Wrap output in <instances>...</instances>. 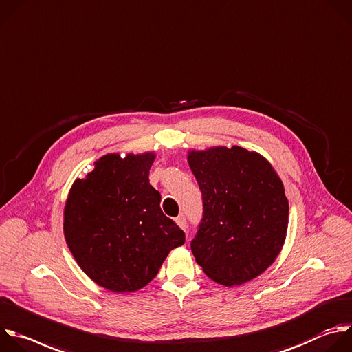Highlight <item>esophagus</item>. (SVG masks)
Instances as JSON below:
<instances>
[{"label": "esophagus", "mask_w": 352, "mask_h": 352, "mask_svg": "<svg viewBox=\"0 0 352 352\" xmlns=\"http://www.w3.org/2000/svg\"><path fill=\"white\" fill-rule=\"evenodd\" d=\"M176 223L183 229V230H186L187 229V221H186V217L182 214V215H179L177 218H176Z\"/></svg>", "instance_id": "obj_1"}]
</instances>
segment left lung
Listing matches in <instances>:
<instances>
[{
    "label": "left lung",
    "instance_id": "obj_1",
    "mask_svg": "<svg viewBox=\"0 0 352 352\" xmlns=\"http://www.w3.org/2000/svg\"><path fill=\"white\" fill-rule=\"evenodd\" d=\"M202 218L191 251L205 274L223 286L256 277L283 247L289 201L270 164L241 147L191 151Z\"/></svg>",
    "mask_w": 352,
    "mask_h": 352
}]
</instances>
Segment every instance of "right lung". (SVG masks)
<instances>
[{
    "mask_svg": "<svg viewBox=\"0 0 352 352\" xmlns=\"http://www.w3.org/2000/svg\"><path fill=\"white\" fill-rule=\"evenodd\" d=\"M154 154H108L70 188L63 232L83 272L115 293L143 289L184 232L161 209L148 180Z\"/></svg>",
    "mask_w": 352,
    "mask_h": 352,
    "instance_id": "add662e5",
    "label": "right lung"
}]
</instances>
